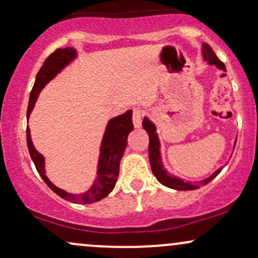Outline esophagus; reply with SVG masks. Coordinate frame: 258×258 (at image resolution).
<instances>
[{"instance_id":"esophagus-1","label":"esophagus","mask_w":258,"mask_h":258,"mask_svg":"<svg viewBox=\"0 0 258 258\" xmlns=\"http://www.w3.org/2000/svg\"><path fill=\"white\" fill-rule=\"evenodd\" d=\"M142 117H143V110L139 108H136L135 110H133V116H132L133 125H135V127H141Z\"/></svg>"}]
</instances>
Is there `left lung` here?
<instances>
[{
  "instance_id": "1",
  "label": "left lung",
  "mask_w": 258,
  "mask_h": 258,
  "mask_svg": "<svg viewBox=\"0 0 258 258\" xmlns=\"http://www.w3.org/2000/svg\"><path fill=\"white\" fill-rule=\"evenodd\" d=\"M203 54H204V59L209 61V64H214L216 67L220 68V69L226 70V65L223 64V61H221L220 59L217 58V55L215 54V52L212 51V48L209 46V44L204 43ZM143 128L146 130L148 132V136H149V149L148 150H149V160H150V165H152V171L154 176L158 178V180L161 183V184L166 185L168 188L177 189V190H194V189H198L199 186L205 185L209 182H211V180L221 172L222 168H218L212 176H210L209 178L201 180V182L198 183V184H193V183H189V182H183L182 179L177 178V177L170 176V174L166 172V170H165L164 166H162L161 156H160V143H159L158 135H156L155 126H154L152 121H149L146 117V119L143 120Z\"/></svg>"
}]
</instances>
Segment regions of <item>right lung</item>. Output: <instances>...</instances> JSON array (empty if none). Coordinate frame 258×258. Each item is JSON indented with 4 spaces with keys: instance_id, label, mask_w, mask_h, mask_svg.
Here are the masks:
<instances>
[{
    "instance_id": "1",
    "label": "right lung",
    "mask_w": 258,
    "mask_h": 258,
    "mask_svg": "<svg viewBox=\"0 0 258 258\" xmlns=\"http://www.w3.org/2000/svg\"><path fill=\"white\" fill-rule=\"evenodd\" d=\"M75 57V49L72 48V47H67V48L55 49L44 60L41 69L38 70L34 87H32L30 92L28 111H26V117L28 119L41 90ZM132 130V110L126 111L125 114L114 117V119L109 121L104 133V137H103L102 141V147H100V156L98 162V170H97V177L94 179L93 185L84 194L68 193V191L63 190V189H59L58 186H55L53 183H51V180L47 178L46 172H44V158L35 149L34 144H32L29 126H26V143H28L29 153H30V156L32 161H34L38 174L42 177L46 184L55 194L65 200L72 201V203L92 204L108 197L111 193L112 189H114L115 184H116L117 177H119L120 161L123 155V152L126 149L128 133Z\"/></svg>"
}]
</instances>
